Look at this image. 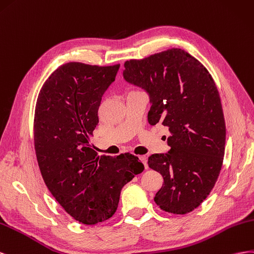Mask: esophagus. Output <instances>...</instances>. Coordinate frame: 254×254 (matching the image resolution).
I'll return each mask as SVG.
<instances>
[{
  "mask_svg": "<svg viewBox=\"0 0 254 254\" xmlns=\"http://www.w3.org/2000/svg\"><path fill=\"white\" fill-rule=\"evenodd\" d=\"M139 158H140V161L142 162V164L144 165V168H148V164H147V156H146V155H141V156H139Z\"/></svg>",
  "mask_w": 254,
  "mask_h": 254,
  "instance_id": "obj_1",
  "label": "esophagus"
}]
</instances>
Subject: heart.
<instances>
[{
	"label": "heart",
	"instance_id": "heart-1",
	"mask_svg": "<svg viewBox=\"0 0 254 254\" xmlns=\"http://www.w3.org/2000/svg\"><path fill=\"white\" fill-rule=\"evenodd\" d=\"M133 91H135V90H133Z\"/></svg>",
	"mask_w": 254,
	"mask_h": 254
}]
</instances>
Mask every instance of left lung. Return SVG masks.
Masks as SVG:
<instances>
[{"mask_svg": "<svg viewBox=\"0 0 254 254\" xmlns=\"http://www.w3.org/2000/svg\"><path fill=\"white\" fill-rule=\"evenodd\" d=\"M125 68L126 81L150 95V125L169 127L168 153L148 159L164 179L155 203L171 214L190 213L213 190L224 156L226 122L214 79L198 60L177 48L127 61Z\"/></svg>", "mask_w": 254, "mask_h": 254, "instance_id": "left-lung-1", "label": "left lung"}]
</instances>
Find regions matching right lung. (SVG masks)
<instances>
[{
	"label": "right lung",
	"instance_id": "1",
	"mask_svg": "<svg viewBox=\"0 0 254 254\" xmlns=\"http://www.w3.org/2000/svg\"><path fill=\"white\" fill-rule=\"evenodd\" d=\"M119 67L64 64L36 103L34 144L42 179L64 211L84 224L113 217L122 187L144 168L133 154L99 156L89 144L102 96Z\"/></svg>",
	"mask_w": 254,
	"mask_h": 254
}]
</instances>
